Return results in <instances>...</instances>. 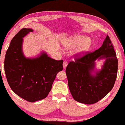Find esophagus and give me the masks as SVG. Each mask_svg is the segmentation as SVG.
<instances>
[{
    "instance_id": "obj_1",
    "label": "esophagus",
    "mask_w": 125,
    "mask_h": 125,
    "mask_svg": "<svg viewBox=\"0 0 125 125\" xmlns=\"http://www.w3.org/2000/svg\"><path fill=\"white\" fill-rule=\"evenodd\" d=\"M67 65H68V62H67V61H64V62H63V68H66Z\"/></svg>"
}]
</instances>
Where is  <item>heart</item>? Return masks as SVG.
Masks as SVG:
<instances>
[{"label": "heart", "mask_w": 125, "mask_h": 125, "mask_svg": "<svg viewBox=\"0 0 125 125\" xmlns=\"http://www.w3.org/2000/svg\"><path fill=\"white\" fill-rule=\"evenodd\" d=\"M64 45L68 48H72L80 45L77 49V53L78 54H82L86 52L90 48L91 41L85 35H74L64 43Z\"/></svg>", "instance_id": "b5f03b06"}]
</instances>
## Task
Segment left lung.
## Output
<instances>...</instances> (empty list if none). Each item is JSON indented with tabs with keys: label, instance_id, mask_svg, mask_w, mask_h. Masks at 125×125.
<instances>
[{
	"label": "left lung",
	"instance_id": "left-lung-1",
	"mask_svg": "<svg viewBox=\"0 0 125 125\" xmlns=\"http://www.w3.org/2000/svg\"><path fill=\"white\" fill-rule=\"evenodd\" d=\"M97 59H105V62L101 70L95 71V61ZM74 59L66 69L71 94L77 102L95 104L108 94L116 80L118 60L110 37L107 35L102 46L94 52Z\"/></svg>",
	"mask_w": 125,
	"mask_h": 125
}]
</instances>
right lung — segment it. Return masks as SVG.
I'll use <instances>...</instances> for the list:
<instances>
[{
    "instance_id": "obj_1",
    "label": "right lung",
    "mask_w": 125,
    "mask_h": 125,
    "mask_svg": "<svg viewBox=\"0 0 125 125\" xmlns=\"http://www.w3.org/2000/svg\"><path fill=\"white\" fill-rule=\"evenodd\" d=\"M31 28H23L11 39L6 52L4 70L11 90L24 100L34 102L47 97L57 73L63 70V60L57 61L41 53L36 58L23 54V37Z\"/></svg>"
}]
</instances>
